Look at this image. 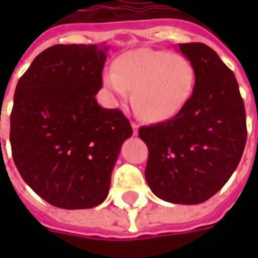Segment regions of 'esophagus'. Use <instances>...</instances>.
Wrapping results in <instances>:
<instances>
[{
  "instance_id": "obj_1",
  "label": "esophagus",
  "mask_w": 258,
  "mask_h": 258,
  "mask_svg": "<svg viewBox=\"0 0 258 258\" xmlns=\"http://www.w3.org/2000/svg\"><path fill=\"white\" fill-rule=\"evenodd\" d=\"M131 125H133L134 135H137V134H138V127H139V125H138L137 123H135V121H131Z\"/></svg>"
}]
</instances>
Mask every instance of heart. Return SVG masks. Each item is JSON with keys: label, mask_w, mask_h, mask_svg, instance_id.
I'll return each mask as SVG.
<instances>
[{"label": "heart", "mask_w": 258, "mask_h": 258, "mask_svg": "<svg viewBox=\"0 0 258 258\" xmlns=\"http://www.w3.org/2000/svg\"><path fill=\"white\" fill-rule=\"evenodd\" d=\"M103 79L119 99H127L134 89V105L143 119L163 121L187 104L196 86V71L180 54L142 48L121 54Z\"/></svg>", "instance_id": "1"}]
</instances>
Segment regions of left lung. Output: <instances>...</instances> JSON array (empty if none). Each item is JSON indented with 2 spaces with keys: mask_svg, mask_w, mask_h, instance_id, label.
Segmentation results:
<instances>
[{
  "mask_svg": "<svg viewBox=\"0 0 258 258\" xmlns=\"http://www.w3.org/2000/svg\"><path fill=\"white\" fill-rule=\"evenodd\" d=\"M196 71L194 91L178 115L141 127L149 149L146 180L171 204L212 198L232 176L246 143V113L236 76L202 42L178 44Z\"/></svg>",
  "mask_w": 258,
  "mask_h": 258,
  "instance_id": "1",
  "label": "left lung"
}]
</instances>
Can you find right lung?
I'll return each mask as SVG.
<instances>
[{
	"label": "right lung",
	"instance_id": "right-lung-1",
	"mask_svg": "<svg viewBox=\"0 0 258 258\" xmlns=\"http://www.w3.org/2000/svg\"><path fill=\"white\" fill-rule=\"evenodd\" d=\"M108 46L58 44L22 75L10 113L12 155L22 179L56 208L91 209L108 196L123 142L120 109L97 104Z\"/></svg>",
	"mask_w": 258,
	"mask_h": 258
}]
</instances>
